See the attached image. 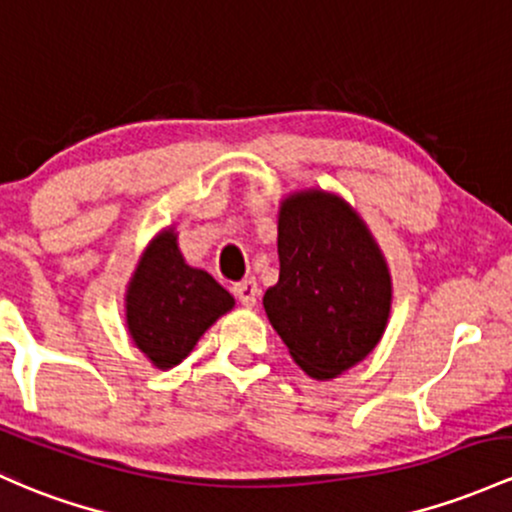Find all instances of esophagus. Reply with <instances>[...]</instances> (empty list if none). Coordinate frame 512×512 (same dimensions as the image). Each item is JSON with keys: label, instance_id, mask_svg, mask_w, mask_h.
Returning <instances> with one entry per match:
<instances>
[{"label": "esophagus", "instance_id": "1", "mask_svg": "<svg viewBox=\"0 0 512 512\" xmlns=\"http://www.w3.org/2000/svg\"><path fill=\"white\" fill-rule=\"evenodd\" d=\"M235 299L243 303L245 308H252L257 303V294H260V286H257L255 279H245V282H238L233 286Z\"/></svg>", "mask_w": 512, "mask_h": 512}]
</instances>
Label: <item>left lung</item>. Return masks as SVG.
<instances>
[{
	"label": "left lung",
	"instance_id": "obj_1",
	"mask_svg": "<svg viewBox=\"0 0 512 512\" xmlns=\"http://www.w3.org/2000/svg\"><path fill=\"white\" fill-rule=\"evenodd\" d=\"M279 282L265 311L308 376L335 379L374 352L391 316L386 257L362 216L328 189L279 201Z\"/></svg>",
	"mask_w": 512,
	"mask_h": 512
}]
</instances>
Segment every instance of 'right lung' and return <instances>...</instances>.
I'll use <instances>...</instances> for the list:
<instances>
[{
	"instance_id": "1",
	"label": "right lung",
	"mask_w": 512,
	"mask_h": 512,
	"mask_svg": "<svg viewBox=\"0 0 512 512\" xmlns=\"http://www.w3.org/2000/svg\"><path fill=\"white\" fill-rule=\"evenodd\" d=\"M235 299L206 269L187 265L174 226L145 245L126 286V328L155 369L177 367Z\"/></svg>"
}]
</instances>
